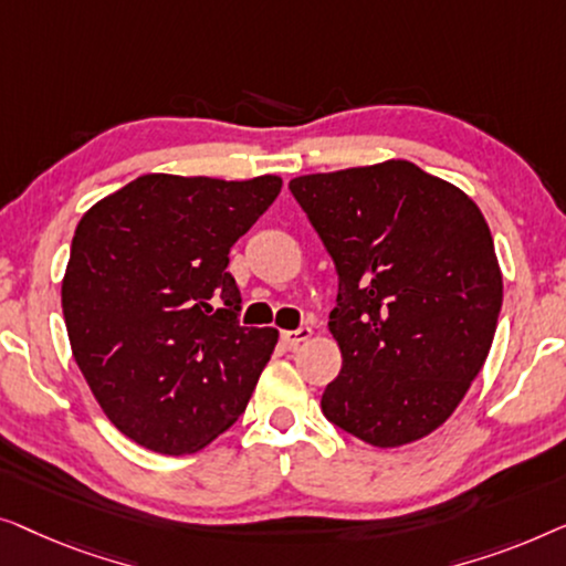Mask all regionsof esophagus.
Listing matches in <instances>:
<instances>
[{
  "label": "esophagus",
  "mask_w": 566,
  "mask_h": 566,
  "mask_svg": "<svg viewBox=\"0 0 566 566\" xmlns=\"http://www.w3.org/2000/svg\"><path fill=\"white\" fill-rule=\"evenodd\" d=\"M313 336V331L310 328H297V331H284L282 333V344L290 348V352H294L300 344H305V340Z\"/></svg>",
  "instance_id": "obj_1"
}]
</instances>
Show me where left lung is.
I'll return each mask as SVG.
<instances>
[{
  "instance_id": "obj_1",
  "label": "left lung",
  "mask_w": 566,
  "mask_h": 566,
  "mask_svg": "<svg viewBox=\"0 0 566 566\" xmlns=\"http://www.w3.org/2000/svg\"><path fill=\"white\" fill-rule=\"evenodd\" d=\"M290 192L338 274L328 328L344 366L323 416L379 449L457 410L495 338L503 276L480 207L410 161L307 174Z\"/></svg>"
}]
</instances>
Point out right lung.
<instances>
[{
  "instance_id": "obj_1",
  "label": "right lung",
  "mask_w": 566,
  "mask_h": 566,
  "mask_svg": "<svg viewBox=\"0 0 566 566\" xmlns=\"http://www.w3.org/2000/svg\"><path fill=\"white\" fill-rule=\"evenodd\" d=\"M280 189L269 174H146L78 220L63 317L86 385L127 439L181 457L243 416L280 333L238 321L230 245Z\"/></svg>"
}]
</instances>
